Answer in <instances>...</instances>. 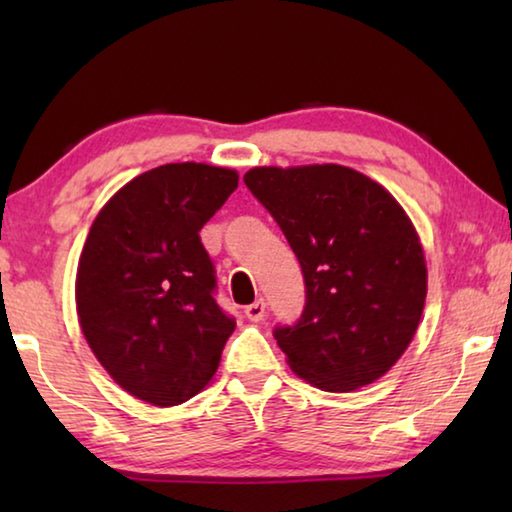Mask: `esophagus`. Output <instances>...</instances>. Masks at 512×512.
<instances>
[{
    "label": "esophagus",
    "instance_id": "obj_1",
    "mask_svg": "<svg viewBox=\"0 0 512 512\" xmlns=\"http://www.w3.org/2000/svg\"><path fill=\"white\" fill-rule=\"evenodd\" d=\"M244 314H246L248 320H253V323H259V320H262L264 314H266V302H264L262 298L255 300L253 305H248V307L244 309Z\"/></svg>",
    "mask_w": 512,
    "mask_h": 512
}]
</instances>
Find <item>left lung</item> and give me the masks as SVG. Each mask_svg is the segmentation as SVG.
I'll list each match as a JSON object with an SVG mask.
<instances>
[{"label":"left lung","mask_w":512,"mask_h":512,"mask_svg":"<svg viewBox=\"0 0 512 512\" xmlns=\"http://www.w3.org/2000/svg\"><path fill=\"white\" fill-rule=\"evenodd\" d=\"M246 187L287 237L305 277V309L273 336L311 386L350 393L409 348L427 298V264L400 203L341 164L255 167Z\"/></svg>","instance_id":"left-lung-1"}]
</instances>
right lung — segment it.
<instances>
[{
    "label": "right lung",
    "instance_id": "add662e5",
    "mask_svg": "<svg viewBox=\"0 0 512 512\" xmlns=\"http://www.w3.org/2000/svg\"><path fill=\"white\" fill-rule=\"evenodd\" d=\"M239 185L237 171L162 164L133 178L94 219L76 273L85 341L117 384L153 406L201 393L235 318L216 305L203 225Z\"/></svg>",
    "mask_w": 512,
    "mask_h": 512
}]
</instances>
